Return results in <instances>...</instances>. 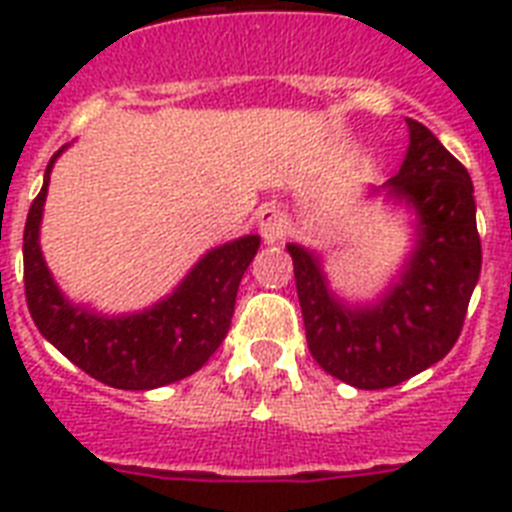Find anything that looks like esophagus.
<instances>
[{
    "mask_svg": "<svg viewBox=\"0 0 512 512\" xmlns=\"http://www.w3.org/2000/svg\"><path fill=\"white\" fill-rule=\"evenodd\" d=\"M257 231L265 244H279L284 231H287V215L276 204H265L257 215Z\"/></svg>",
    "mask_w": 512,
    "mask_h": 512,
    "instance_id": "1",
    "label": "esophagus"
}]
</instances>
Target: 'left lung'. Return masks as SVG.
Returning <instances> with one entry per match:
<instances>
[{"label": "left lung", "mask_w": 512, "mask_h": 512, "mask_svg": "<svg viewBox=\"0 0 512 512\" xmlns=\"http://www.w3.org/2000/svg\"><path fill=\"white\" fill-rule=\"evenodd\" d=\"M406 127L409 148L401 170L366 196L404 209L412 244L372 300L342 297L329 281L324 252L287 244L316 364L361 390L393 388L438 364L460 337L481 276L468 170L428 127L414 119H406Z\"/></svg>", "instance_id": "obj_1"}]
</instances>
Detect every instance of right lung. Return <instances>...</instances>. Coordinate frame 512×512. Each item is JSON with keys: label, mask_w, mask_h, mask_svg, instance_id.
<instances>
[{"label": "right lung", "mask_w": 512, "mask_h": 512, "mask_svg": "<svg viewBox=\"0 0 512 512\" xmlns=\"http://www.w3.org/2000/svg\"><path fill=\"white\" fill-rule=\"evenodd\" d=\"M66 148L47 164L23 231L26 303L36 329L111 388L154 390L199 372L228 335L241 276L260 249V236L247 233L204 252L170 295L143 311L103 313L74 303L52 279L39 244L52 167Z\"/></svg>", "instance_id": "right-lung-1"}]
</instances>
